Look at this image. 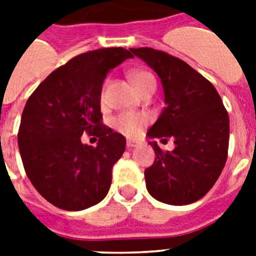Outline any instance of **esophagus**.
Here are the masks:
<instances>
[{
  "instance_id": "obj_1",
  "label": "esophagus",
  "mask_w": 256,
  "mask_h": 256,
  "mask_svg": "<svg viewBox=\"0 0 256 256\" xmlns=\"http://www.w3.org/2000/svg\"><path fill=\"white\" fill-rule=\"evenodd\" d=\"M128 148H138V146H140V142H138V140H128Z\"/></svg>"
}]
</instances>
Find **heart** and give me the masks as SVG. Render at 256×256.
Listing matches in <instances>:
<instances>
[{
  "label": "heart",
  "mask_w": 256,
  "mask_h": 256,
  "mask_svg": "<svg viewBox=\"0 0 256 256\" xmlns=\"http://www.w3.org/2000/svg\"><path fill=\"white\" fill-rule=\"evenodd\" d=\"M130 80H132V85L136 86V90L140 92V94L148 92L152 88L156 90V78L152 73H148L146 70L132 72L130 74ZM104 88L102 94H100L102 100H104ZM146 124H148V116L144 114H140V112H124V114H120L112 120V126H114L116 132L124 134V136H128V138H134V136H140Z\"/></svg>",
  "instance_id": "obj_1"
}]
</instances>
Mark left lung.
I'll return each mask as SVG.
<instances>
[{
  "mask_svg": "<svg viewBox=\"0 0 256 256\" xmlns=\"http://www.w3.org/2000/svg\"><path fill=\"white\" fill-rule=\"evenodd\" d=\"M162 82L164 106L148 138H174L172 152L152 144L156 160L144 170L148 194L162 203L183 206L210 191L227 160L230 120L216 88L186 62L152 49H132Z\"/></svg>",
  "mask_w": 256,
  "mask_h": 256,
  "instance_id": "left-lung-1",
  "label": "left lung"
}]
</instances>
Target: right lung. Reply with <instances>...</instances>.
<instances>
[{
  "label": "right lung",
  "instance_id": "obj_1",
  "mask_svg": "<svg viewBox=\"0 0 256 256\" xmlns=\"http://www.w3.org/2000/svg\"><path fill=\"white\" fill-rule=\"evenodd\" d=\"M132 54L106 48L80 54L40 84L22 112L18 148L36 190L58 208L85 210L100 203L112 184V170L126 140L100 124L106 74ZM88 132L96 148L82 144Z\"/></svg>",
  "mask_w": 256,
  "mask_h": 256
}]
</instances>
